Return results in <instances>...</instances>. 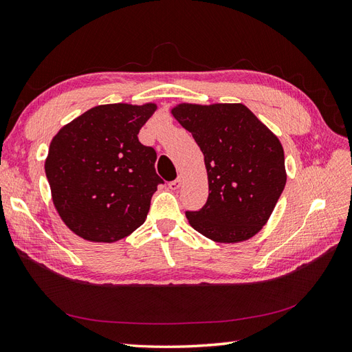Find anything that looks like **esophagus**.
Segmentation results:
<instances>
[{
    "label": "esophagus",
    "mask_w": 352,
    "mask_h": 352,
    "mask_svg": "<svg viewBox=\"0 0 352 352\" xmlns=\"http://www.w3.org/2000/svg\"><path fill=\"white\" fill-rule=\"evenodd\" d=\"M180 185H182V179L177 177L176 180H173V182H170V184H168V188H170V189H173V191H176V189H179V188H180Z\"/></svg>",
    "instance_id": "obj_1"
}]
</instances>
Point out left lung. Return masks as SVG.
<instances>
[{
    "mask_svg": "<svg viewBox=\"0 0 352 352\" xmlns=\"http://www.w3.org/2000/svg\"><path fill=\"white\" fill-rule=\"evenodd\" d=\"M172 116L192 133L207 170V203L186 212L189 225L216 243L252 239L286 186L281 142L243 103H179Z\"/></svg>",
    "mask_w": 352,
    "mask_h": 352,
    "instance_id": "left-lung-1",
    "label": "left lung"
}]
</instances>
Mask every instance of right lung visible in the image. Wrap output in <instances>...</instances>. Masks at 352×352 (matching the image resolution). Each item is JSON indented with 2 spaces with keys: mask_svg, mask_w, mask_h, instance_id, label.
I'll return each instance as SVG.
<instances>
[{
  "mask_svg": "<svg viewBox=\"0 0 352 352\" xmlns=\"http://www.w3.org/2000/svg\"><path fill=\"white\" fill-rule=\"evenodd\" d=\"M155 103H109L81 113L56 135L45 158L53 204L81 239L113 243L145 222L163 180L157 153L138 135Z\"/></svg>",
  "mask_w": 352,
  "mask_h": 352,
  "instance_id": "add662e5",
  "label": "right lung"
}]
</instances>
